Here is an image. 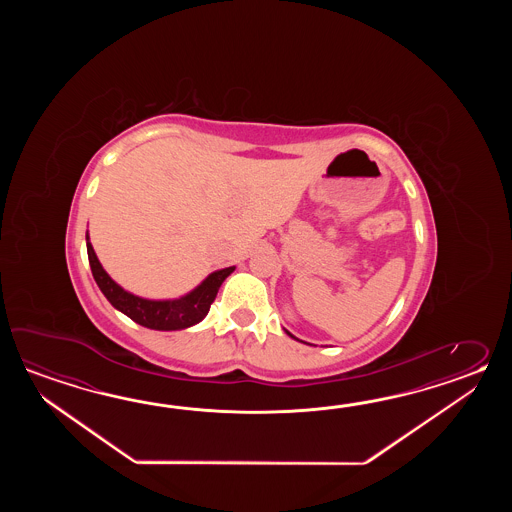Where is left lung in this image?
I'll list each match as a JSON object with an SVG mask.
<instances>
[{
  "instance_id": "8db88e82",
  "label": "left lung",
  "mask_w": 512,
  "mask_h": 512,
  "mask_svg": "<svg viewBox=\"0 0 512 512\" xmlns=\"http://www.w3.org/2000/svg\"><path fill=\"white\" fill-rule=\"evenodd\" d=\"M287 335H289V337H293V335H291V333H289V331H287Z\"/></svg>"
}]
</instances>
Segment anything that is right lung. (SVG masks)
<instances>
[{
	"instance_id": "1",
	"label": "right lung",
	"mask_w": 512,
	"mask_h": 512,
	"mask_svg": "<svg viewBox=\"0 0 512 512\" xmlns=\"http://www.w3.org/2000/svg\"><path fill=\"white\" fill-rule=\"evenodd\" d=\"M86 240L87 258H89L93 278L100 287V291L108 298L109 304L119 309L120 313L130 316L133 322L157 331H177V329L196 326L197 322H201L207 316L210 305L216 300L221 283L225 282L230 272L236 269V267H227V269L208 274L207 280L197 285L192 293L181 296L177 300H146L124 291L119 283L113 282L108 272L102 269L97 254L93 251V245L89 243V236H86Z\"/></svg>"
}]
</instances>
